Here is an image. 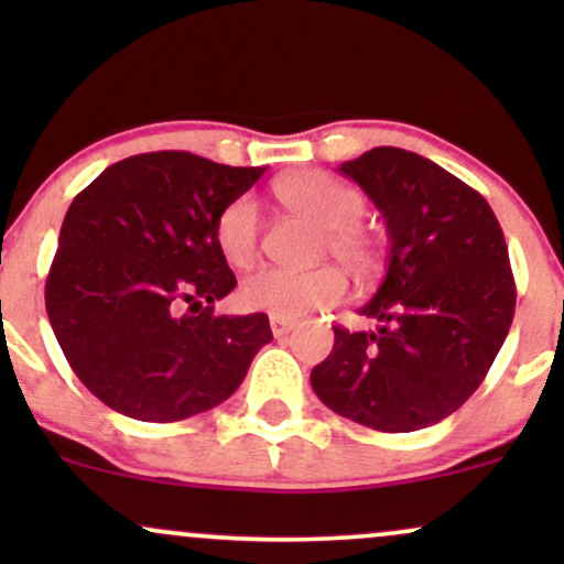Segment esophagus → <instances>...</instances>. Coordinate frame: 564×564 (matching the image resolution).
<instances>
[{
	"instance_id": "esophagus-1",
	"label": "esophagus",
	"mask_w": 564,
	"mask_h": 564,
	"mask_svg": "<svg viewBox=\"0 0 564 564\" xmlns=\"http://www.w3.org/2000/svg\"><path fill=\"white\" fill-rule=\"evenodd\" d=\"M294 326H296V323L289 321V318H278V315L270 318V328H273V336H286Z\"/></svg>"
}]
</instances>
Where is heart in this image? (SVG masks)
<instances>
[{"label":"heart","mask_w":564,"mask_h":564,"mask_svg":"<svg viewBox=\"0 0 564 564\" xmlns=\"http://www.w3.org/2000/svg\"><path fill=\"white\" fill-rule=\"evenodd\" d=\"M278 196L289 209L323 228V251L339 260L355 275H368L379 264L377 238L360 219L366 215V198L355 187L326 172H294L275 183ZM215 238L223 257L232 268H249L260 251V206L251 196L232 198L219 212ZM347 294V278L341 270L323 268L281 270L260 268L246 275L238 289L243 307L278 318H300L313 310L332 307Z\"/></svg>","instance_id":"b5f03b06"}]
</instances>
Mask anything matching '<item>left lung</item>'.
I'll use <instances>...</instances> for the list:
<instances>
[{"mask_svg":"<svg viewBox=\"0 0 564 564\" xmlns=\"http://www.w3.org/2000/svg\"><path fill=\"white\" fill-rule=\"evenodd\" d=\"M339 172L384 217L390 257L360 307L377 328L336 326L310 384L371 430H424L467 403L507 339L517 300L507 241L488 200L419 153L371 148Z\"/></svg>","mask_w":564,"mask_h":564,"instance_id":"1","label":"left lung"}]
</instances>
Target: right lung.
<instances>
[{
	"instance_id": "add662e5",
	"label": "right lung",
	"mask_w": 564,
	"mask_h": 564,
	"mask_svg": "<svg viewBox=\"0 0 564 564\" xmlns=\"http://www.w3.org/2000/svg\"><path fill=\"white\" fill-rule=\"evenodd\" d=\"M262 174L140 153L68 206L44 302L74 373L108 408L159 424L196 416L228 400L273 339L264 313H215L236 289L217 217Z\"/></svg>"
}]
</instances>
